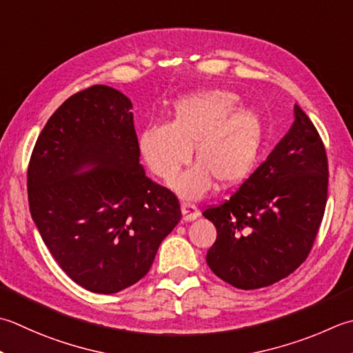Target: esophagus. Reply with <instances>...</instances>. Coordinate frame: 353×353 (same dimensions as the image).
Wrapping results in <instances>:
<instances>
[{"label":"esophagus","mask_w":353,"mask_h":353,"mask_svg":"<svg viewBox=\"0 0 353 353\" xmlns=\"http://www.w3.org/2000/svg\"><path fill=\"white\" fill-rule=\"evenodd\" d=\"M182 216L185 222H191V220H194L199 217V210L196 205L192 203H182Z\"/></svg>","instance_id":"1"}]
</instances>
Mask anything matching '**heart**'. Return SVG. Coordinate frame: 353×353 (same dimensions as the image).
Here are the masks:
<instances>
[{
    "mask_svg": "<svg viewBox=\"0 0 353 353\" xmlns=\"http://www.w3.org/2000/svg\"><path fill=\"white\" fill-rule=\"evenodd\" d=\"M236 94L200 90L182 96L172 105L171 121L143 128L139 151L153 174L170 181L192 156L191 170L172 182L179 194L194 199L208 191L212 181L228 188L250 174L261 145L260 116L239 108Z\"/></svg>",
    "mask_w": 353,
    "mask_h": 353,
    "instance_id": "obj_1",
    "label": "heart"
}]
</instances>
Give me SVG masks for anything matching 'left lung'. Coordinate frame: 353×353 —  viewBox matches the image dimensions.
Returning a JSON list of instances; mask_svg holds the SVG:
<instances>
[{
    "label": "left lung",
    "mask_w": 353,
    "mask_h": 353,
    "mask_svg": "<svg viewBox=\"0 0 353 353\" xmlns=\"http://www.w3.org/2000/svg\"><path fill=\"white\" fill-rule=\"evenodd\" d=\"M327 154L312 121H295L266 161L230 200L203 216L217 230L206 263L237 289H260L288 277L312 250L327 202Z\"/></svg>",
    "instance_id": "8db88e82"
}]
</instances>
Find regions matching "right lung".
Here are the masks:
<instances>
[{"label": "right lung", "instance_id": "1", "mask_svg": "<svg viewBox=\"0 0 353 353\" xmlns=\"http://www.w3.org/2000/svg\"><path fill=\"white\" fill-rule=\"evenodd\" d=\"M131 108L107 85L74 93L47 121L27 168L41 237L62 271L94 294L145 277L182 217L174 192L145 174Z\"/></svg>", "mask_w": 353, "mask_h": 353}]
</instances>
